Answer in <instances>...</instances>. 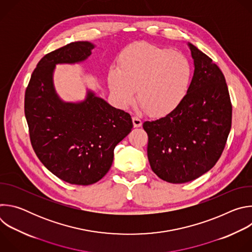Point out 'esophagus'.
I'll use <instances>...</instances> for the list:
<instances>
[{
	"mask_svg": "<svg viewBox=\"0 0 252 252\" xmlns=\"http://www.w3.org/2000/svg\"><path fill=\"white\" fill-rule=\"evenodd\" d=\"M132 124H133V126L134 127H140L141 125H142V122L140 119H138L137 117H133L132 118Z\"/></svg>",
	"mask_w": 252,
	"mask_h": 252,
	"instance_id": "obj_1",
	"label": "esophagus"
}]
</instances>
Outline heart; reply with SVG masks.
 I'll list each match as a JSON object with an SVG mask.
<instances>
[{
  "label": "heart",
  "mask_w": 252,
  "mask_h": 252,
  "mask_svg": "<svg viewBox=\"0 0 252 252\" xmlns=\"http://www.w3.org/2000/svg\"><path fill=\"white\" fill-rule=\"evenodd\" d=\"M191 66L177 52L148 43L126 48L120 69L109 73V87L118 104L126 109L136 98L148 115L164 117L182 103L191 81Z\"/></svg>",
  "instance_id": "b5f03b06"
}]
</instances>
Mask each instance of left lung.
Segmentation results:
<instances>
[{
  "mask_svg": "<svg viewBox=\"0 0 252 252\" xmlns=\"http://www.w3.org/2000/svg\"><path fill=\"white\" fill-rule=\"evenodd\" d=\"M194 71L185 99L163 118L142 125L153 171L170 184L193 181L220 158L231 127L225 78L212 60L189 43Z\"/></svg>",
  "mask_w": 252,
  "mask_h": 252,
  "instance_id": "8db88e82",
  "label": "left lung"
}]
</instances>
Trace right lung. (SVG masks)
<instances>
[{
	"label": "right lung",
	"instance_id": "obj_1",
	"mask_svg": "<svg viewBox=\"0 0 252 252\" xmlns=\"http://www.w3.org/2000/svg\"><path fill=\"white\" fill-rule=\"evenodd\" d=\"M94 45L74 42L46 55L32 71L25 94V116L32 149L62 181L90 186L110 170L114 150L132 128L130 116L88 90L84 100L63 101L54 86L59 63H79Z\"/></svg>",
	"mask_w": 252,
	"mask_h": 252
}]
</instances>
